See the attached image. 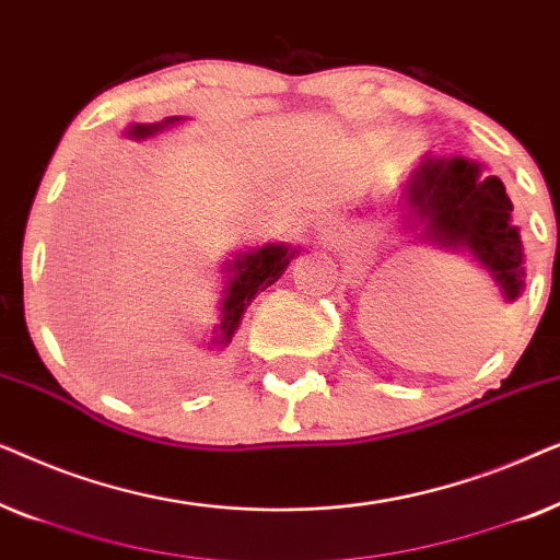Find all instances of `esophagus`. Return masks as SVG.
Listing matches in <instances>:
<instances>
[{"mask_svg": "<svg viewBox=\"0 0 560 560\" xmlns=\"http://www.w3.org/2000/svg\"><path fill=\"white\" fill-rule=\"evenodd\" d=\"M320 226H324V232H331V229H336V219L324 217V219H320Z\"/></svg>", "mask_w": 560, "mask_h": 560, "instance_id": "obj_1", "label": "esophagus"}]
</instances>
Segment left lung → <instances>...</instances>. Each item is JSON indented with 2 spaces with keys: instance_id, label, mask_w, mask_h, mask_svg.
I'll list each match as a JSON object with an SVG mask.
<instances>
[{
  "instance_id": "8db88e82",
  "label": "left lung",
  "mask_w": 560,
  "mask_h": 560,
  "mask_svg": "<svg viewBox=\"0 0 560 560\" xmlns=\"http://www.w3.org/2000/svg\"><path fill=\"white\" fill-rule=\"evenodd\" d=\"M405 232L435 249L466 255L492 280L504 303L525 290V252L512 224V201L497 175H481L477 160L425 152L397 188Z\"/></svg>"
}]
</instances>
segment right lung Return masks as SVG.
Returning <instances> with one entry per match:
<instances>
[{
	"label": "right lung",
	"instance_id": "obj_1",
	"mask_svg": "<svg viewBox=\"0 0 560 560\" xmlns=\"http://www.w3.org/2000/svg\"><path fill=\"white\" fill-rule=\"evenodd\" d=\"M180 121L183 117H167L163 121H155V125H132L125 129V137L135 142H144L150 137L165 132V129L180 125ZM298 255H301V247H290L288 242H267L262 247H244L242 252L229 255L219 270L221 278H224V282H221L224 290H221L219 301V324L211 328V339L206 347L211 351L229 347L255 295L259 290L270 288L272 282H278Z\"/></svg>",
	"mask_w": 560,
	"mask_h": 560
}]
</instances>
